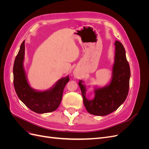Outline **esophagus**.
<instances>
[{"mask_svg": "<svg viewBox=\"0 0 149 149\" xmlns=\"http://www.w3.org/2000/svg\"><path fill=\"white\" fill-rule=\"evenodd\" d=\"M74 76H76V77H78V74L77 73V72H74Z\"/></svg>", "mask_w": 149, "mask_h": 149, "instance_id": "34e87169", "label": "esophagus"}]
</instances>
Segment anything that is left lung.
I'll list each match as a JSON object with an SVG mask.
<instances>
[{
  "instance_id": "obj_1",
  "label": "left lung",
  "mask_w": 149,
  "mask_h": 149,
  "mask_svg": "<svg viewBox=\"0 0 149 149\" xmlns=\"http://www.w3.org/2000/svg\"><path fill=\"white\" fill-rule=\"evenodd\" d=\"M114 44L115 58L110 84L104 88L96 89L94 98L89 100L86 97V88L82 81L78 83L84 105L89 113L93 115L103 116L115 111L125 101L129 93L130 70L125 48L118 40Z\"/></svg>"
}]
</instances>
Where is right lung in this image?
<instances>
[{
  "label": "right lung",
  "mask_w": 149,
  "mask_h": 149,
  "mask_svg": "<svg viewBox=\"0 0 149 149\" xmlns=\"http://www.w3.org/2000/svg\"><path fill=\"white\" fill-rule=\"evenodd\" d=\"M25 40L15 57L13 64V85L18 97L25 105L38 114L47 113L55 111L59 107L63 93L69 76L60 79L52 89L40 92L31 88L28 84L23 66L25 55Z\"/></svg>",
  "instance_id": "obj_1"
}]
</instances>
